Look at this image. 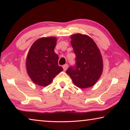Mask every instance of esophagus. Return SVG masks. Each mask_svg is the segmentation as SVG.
<instances>
[{"label":"esophagus","mask_w":130,"mask_h":130,"mask_svg":"<svg viewBox=\"0 0 130 130\" xmlns=\"http://www.w3.org/2000/svg\"><path fill=\"white\" fill-rule=\"evenodd\" d=\"M62 68H63V70H64V71H65V70H67V69H68V64H65V65H63V67H62Z\"/></svg>","instance_id":"obj_1"}]
</instances>
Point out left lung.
<instances>
[{
	"label": "left lung",
	"mask_w": 130,
	"mask_h": 130,
	"mask_svg": "<svg viewBox=\"0 0 130 130\" xmlns=\"http://www.w3.org/2000/svg\"><path fill=\"white\" fill-rule=\"evenodd\" d=\"M71 45L76 54V65L67 73L80 88L93 86L102 75L103 63L100 52L91 37L81 34L72 35Z\"/></svg>",
	"instance_id": "8db88e82"
}]
</instances>
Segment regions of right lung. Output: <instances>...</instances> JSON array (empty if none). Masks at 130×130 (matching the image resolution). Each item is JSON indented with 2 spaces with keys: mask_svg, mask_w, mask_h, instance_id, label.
Segmentation results:
<instances>
[{
  "mask_svg": "<svg viewBox=\"0 0 130 130\" xmlns=\"http://www.w3.org/2000/svg\"><path fill=\"white\" fill-rule=\"evenodd\" d=\"M56 42V37H43L35 41L28 51L26 69L36 84L47 86L63 70L58 65V56L54 52Z\"/></svg>",
  "mask_w": 130,
  "mask_h": 130,
  "instance_id": "obj_1",
  "label": "right lung"
}]
</instances>
